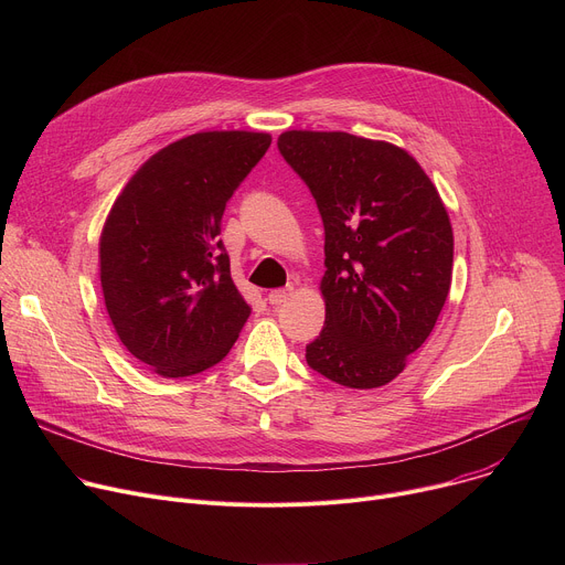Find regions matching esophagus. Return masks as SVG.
<instances>
[{
	"label": "esophagus",
	"instance_id": "1",
	"mask_svg": "<svg viewBox=\"0 0 565 565\" xmlns=\"http://www.w3.org/2000/svg\"><path fill=\"white\" fill-rule=\"evenodd\" d=\"M292 286H286V288H277V290H270L268 292V301L273 303V306H279V303H284V301H288L290 297H292Z\"/></svg>",
	"mask_w": 565,
	"mask_h": 565
}]
</instances>
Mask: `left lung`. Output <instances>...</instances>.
<instances>
[{"label": "left lung", "instance_id": "left-lung-1", "mask_svg": "<svg viewBox=\"0 0 565 565\" xmlns=\"http://www.w3.org/2000/svg\"><path fill=\"white\" fill-rule=\"evenodd\" d=\"M277 147L324 221L327 319L306 362L349 388L384 386L425 344L451 286L443 199L418 160L384 140L292 129Z\"/></svg>", "mask_w": 565, "mask_h": 565}]
</instances>
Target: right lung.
Masks as SVG:
<instances>
[{
	"label": "right lung",
	"mask_w": 565,
	"mask_h": 565,
	"mask_svg": "<svg viewBox=\"0 0 565 565\" xmlns=\"http://www.w3.org/2000/svg\"><path fill=\"white\" fill-rule=\"evenodd\" d=\"M270 134L201 131L129 179L100 234V284L125 349L153 373L188 377L221 362L250 317L223 248L225 203Z\"/></svg>",
	"instance_id": "obj_1"
}]
</instances>
